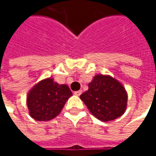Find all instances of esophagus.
Returning a JSON list of instances; mask_svg holds the SVG:
<instances>
[{
    "label": "esophagus",
    "mask_w": 156,
    "mask_h": 156,
    "mask_svg": "<svg viewBox=\"0 0 156 156\" xmlns=\"http://www.w3.org/2000/svg\"><path fill=\"white\" fill-rule=\"evenodd\" d=\"M81 94H82V91L81 90H78V91H75L74 92V95L75 96H80Z\"/></svg>",
    "instance_id": "obj_1"
}]
</instances>
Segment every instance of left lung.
<instances>
[{"mask_svg": "<svg viewBox=\"0 0 156 156\" xmlns=\"http://www.w3.org/2000/svg\"><path fill=\"white\" fill-rule=\"evenodd\" d=\"M80 98L98 119L108 122L124 114L127 94L125 87L115 78L98 75L88 84V90Z\"/></svg>", "mask_w": 156, "mask_h": 156, "instance_id": "8db88e82", "label": "left lung"}]
</instances>
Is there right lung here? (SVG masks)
Returning a JSON list of instances; mask_svg holds the SVG:
<instances>
[{"label": "right lung", "mask_w": 156, "mask_h": 156, "mask_svg": "<svg viewBox=\"0 0 156 156\" xmlns=\"http://www.w3.org/2000/svg\"><path fill=\"white\" fill-rule=\"evenodd\" d=\"M72 92L67 85H59L52 78L38 83L27 98L30 115L38 121H48L56 117L62 110Z\"/></svg>", "instance_id": "obj_1"}]
</instances>
